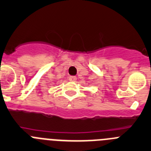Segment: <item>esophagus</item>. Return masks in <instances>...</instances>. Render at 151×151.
I'll return each instance as SVG.
<instances>
[{
  "instance_id": "obj_1",
  "label": "esophagus",
  "mask_w": 151,
  "mask_h": 151,
  "mask_svg": "<svg viewBox=\"0 0 151 151\" xmlns=\"http://www.w3.org/2000/svg\"><path fill=\"white\" fill-rule=\"evenodd\" d=\"M69 81H77V77H75V76H71V77H69Z\"/></svg>"
}]
</instances>
